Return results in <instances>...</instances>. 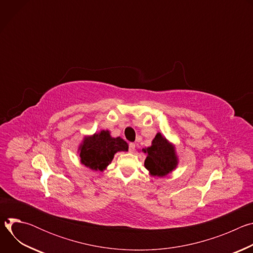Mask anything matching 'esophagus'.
<instances>
[{"instance_id":"34e87169","label":"esophagus","mask_w":253,"mask_h":253,"mask_svg":"<svg viewBox=\"0 0 253 253\" xmlns=\"http://www.w3.org/2000/svg\"><path fill=\"white\" fill-rule=\"evenodd\" d=\"M129 151L130 152L135 151V144L134 143H129Z\"/></svg>"}]
</instances>
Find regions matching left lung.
Listing matches in <instances>:
<instances>
[{
	"label": "left lung",
	"mask_w": 253,
	"mask_h": 253,
	"mask_svg": "<svg viewBox=\"0 0 253 253\" xmlns=\"http://www.w3.org/2000/svg\"><path fill=\"white\" fill-rule=\"evenodd\" d=\"M142 151L147 154L144 166L152 176L164 177L178 165V157L173 144L168 142L161 133L156 134L150 147L142 149Z\"/></svg>",
	"instance_id": "obj_1"
}]
</instances>
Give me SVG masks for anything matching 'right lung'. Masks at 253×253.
<instances>
[{
	"instance_id": "add662e5",
	"label": "right lung",
	"mask_w": 253,
	"mask_h": 253,
	"mask_svg": "<svg viewBox=\"0 0 253 253\" xmlns=\"http://www.w3.org/2000/svg\"><path fill=\"white\" fill-rule=\"evenodd\" d=\"M119 151H128L127 142L120 137H111L108 130L84 137L78 149L81 163L96 171L105 170Z\"/></svg>"
}]
</instances>
